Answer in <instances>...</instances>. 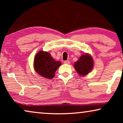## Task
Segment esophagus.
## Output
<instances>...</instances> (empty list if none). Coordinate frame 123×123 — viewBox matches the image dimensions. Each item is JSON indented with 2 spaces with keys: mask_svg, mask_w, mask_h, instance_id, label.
I'll use <instances>...</instances> for the list:
<instances>
[{
  "mask_svg": "<svg viewBox=\"0 0 123 123\" xmlns=\"http://www.w3.org/2000/svg\"><path fill=\"white\" fill-rule=\"evenodd\" d=\"M64 64H70V62L69 60H65V61L64 62Z\"/></svg>",
  "mask_w": 123,
  "mask_h": 123,
  "instance_id": "1",
  "label": "esophagus"
}]
</instances>
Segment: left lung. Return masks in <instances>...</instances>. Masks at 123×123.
<instances>
[{
	"mask_svg": "<svg viewBox=\"0 0 123 123\" xmlns=\"http://www.w3.org/2000/svg\"><path fill=\"white\" fill-rule=\"evenodd\" d=\"M93 67L92 58L88 54L82 55L74 64V67L80 75H86L91 71Z\"/></svg>",
	"mask_w": 123,
	"mask_h": 123,
	"instance_id": "left-lung-1",
	"label": "left lung"
}]
</instances>
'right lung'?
<instances>
[{"mask_svg":"<svg viewBox=\"0 0 123 123\" xmlns=\"http://www.w3.org/2000/svg\"><path fill=\"white\" fill-rule=\"evenodd\" d=\"M62 65L52 58L50 53L40 51L35 55L34 68L38 74L48 79H52L55 76V72Z\"/></svg>","mask_w":123,"mask_h":123,"instance_id":"add662e5","label":"right lung"}]
</instances>
